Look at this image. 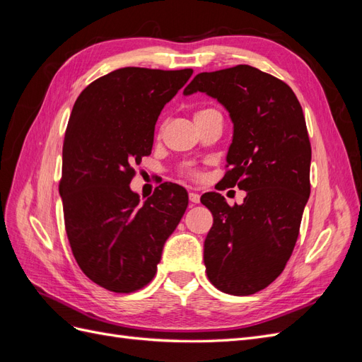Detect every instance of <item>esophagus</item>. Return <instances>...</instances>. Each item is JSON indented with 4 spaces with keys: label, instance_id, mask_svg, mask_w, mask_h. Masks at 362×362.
Wrapping results in <instances>:
<instances>
[{
    "label": "esophagus",
    "instance_id": "1",
    "mask_svg": "<svg viewBox=\"0 0 362 362\" xmlns=\"http://www.w3.org/2000/svg\"><path fill=\"white\" fill-rule=\"evenodd\" d=\"M189 199H190V202H192V204H199V201H201V194L192 192V193H189Z\"/></svg>",
    "mask_w": 362,
    "mask_h": 362
}]
</instances>
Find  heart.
<instances>
[{"label":"heart","mask_w":362,"mask_h":362,"mask_svg":"<svg viewBox=\"0 0 362 362\" xmlns=\"http://www.w3.org/2000/svg\"><path fill=\"white\" fill-rule=\"evenodd\" d=\"M214 112H217V110H214V108H201V110H198V112L194 113V119H199L201 116H205L208 113H214ZM190 175H192V177H194V178L199 177V173L194 172V170H192Z\"/></svg>","instance_id":"obj_1"}]
</instances>
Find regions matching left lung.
<instances>
[{"label":"left lung","instance_id":"left-lung-1","mask_svg":"<svg viewBox=\"0 0 362 362\" xmlns=\"http://www.w3.org/2000/svg\"><path fill=\"white\" fill-rule=\"evenodd\" d=\"M205 92L234 124L221 189L246 192L228 205L216 192L201 202L213 214L204 243L205 272L216 288L254 294L275 281L298 242L311 184V144L302 107L291 87L249 64L201 72L184 95Z\"/></svg>","mask_w":362,"mask_h":362}]
</instances>
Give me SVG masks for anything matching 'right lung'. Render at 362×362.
I'll return each mask as SVG.
<instances>
[{
    "mask_svg": "<svg viewBox=\"0 0 362 362\" xmlns=\"http://www.w3.org/2000/svg\"><path fill=\"white\" fill-rule=\"evenodd\" d=\"M192 74L116 69L87 86L74 104L59 184L64 228L84 275L108 291L148 286L189 205L178 184L163 182L140 204L129 182L134 164L151 154L163 107Z\"/></svg>",
    "mask_w": 362,
    "mask_h": 362,
    "instance_id": "obj_1",
    "label": "right lung"
}]
</instances>
